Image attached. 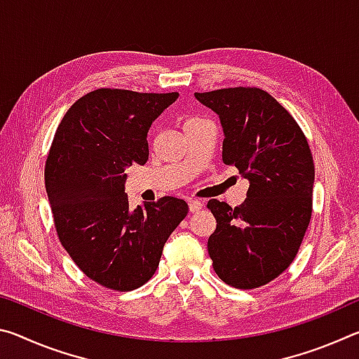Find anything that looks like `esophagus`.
I'll return each instance as SVG.
<instances>
[{"instance_id": "esophagus-1", "label": "esophagus", "mask_w": 359, "mask_h": 359, "mask_svg": "<svg viewBox=\"0 0 359 359\" xmlns=\"http://www.w3.org/2000/svg\"><path fill=\"white\" fill-rule=\"evenodd\" d=\"M188 208H190V212H198L203 209V201H199V199H190L188 201Z\"/></svg>"}]
</instances>
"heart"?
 Here are the masks:
<instances>
[{"instance_id":"heart-1","label":"heart","mask_w":359,"mask_h":359,"mask_svg":"<svg viewBox=\"0 0 359 359\" xmlns=\"http://www.w3.org/2000/svg\"><path fill=\"white\" fill-rule=\"evenodd\" d=\"M198 118H190V120H187V123H188V121H196Z\"/></svg>"}]
</instances>
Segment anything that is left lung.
Wrapping results in <instances>:
<instances>
[{"instance_id":"1","label":"left lung","mask_w":359,"mask_h":359,"mask_svg":"<svg viewBox=\"0 0 359 359\" xmlns=\"http://www.w3.org/2000/svg\"><path fill=\"white\" fill-rule=\"evenodd\" d=\"M194 96L220 117L223 163L250 182L238 208L208 203L217 220L208 241L212 266L231 287H263L293 263L311 222V147L291 114L264 90L236 87Z\"/></svg>"}]
</instances>
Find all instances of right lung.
Listing matches in <instances>:
<instances>
[{
	"label": "right lung",
	"instance_id": "add662e5",
	"mask_svg": "<svg viewBox=\"0 0 359 359\" xmlns=\"http://www.w3.org/2000/svg\"><path fill=\"white\" fill-rule=\"evenodd\" d=\"M179 98L98 88L60 121L46 161V190L58 239L85 276L131 291L155 274L166 241L188 214L165 196L130 209L125 169L149 160L147 133Z\"/></svg>",
	"mask_w": 359,
	"mask_h": 359
}]
</instances>
